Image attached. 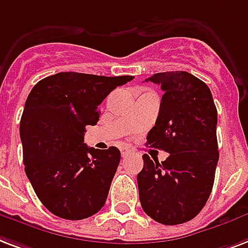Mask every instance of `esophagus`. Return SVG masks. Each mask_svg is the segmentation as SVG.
<instances>
[{
    "instance_id": "esophagus-1",
    "label": "esophagus",
    "mask_w": 248,
    "mask_h": 248,
    "mask_svg": "<svg viewBox=\"0 0 248 248\" xmlns=\"http://www.w3.org/2000/svg\"><path fill=\"white\" fill-rule=\"evenodd\" d=\"M130 154H131V151L128 148H126V147H122V148H121V155H122V157H126V156Z\"/></svg>"
}]
</instances>
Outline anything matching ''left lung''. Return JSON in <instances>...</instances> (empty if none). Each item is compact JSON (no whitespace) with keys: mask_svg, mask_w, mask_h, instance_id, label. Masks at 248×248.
I'll return each instance as SVG.
<instances>
[{"mask_svg":"<svg viewBox=\"0 0 248 248\" xmlns=\"http://www.w3.org/2000/svg\"><path fill=\"white\" fill-rule=\"evenodd\" d=\"M145 82L165 92L147 145L169 157L158 162L143 156L139 199L155 221L183 224L203 209L212 191L218 162L216 105L207 84L187 71L157 73Z\"/></svg>","mask_w":248,"mask_h":248,"instance_id":"left-lung-1","label":"left lung"}]
</instances>
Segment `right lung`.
<instances>
[{"label": "right lung", "mask_w": 248, "mask_h": 248, "mask_svg": "<svg viewBox=\"0 0 248 248\" xmlns=\"http://www.w3.org/2000/svg\"><path fill=\"white\" fill-rule=\"evenodd\" d=\"M132 77L58 73L32 88L20 118L27 178L53 215L83 220L107 202L121 160L120 149L84 144L86 126L99 121V105Z\"/></svg>", "instance_id": "obj_1"}]
</instances>
